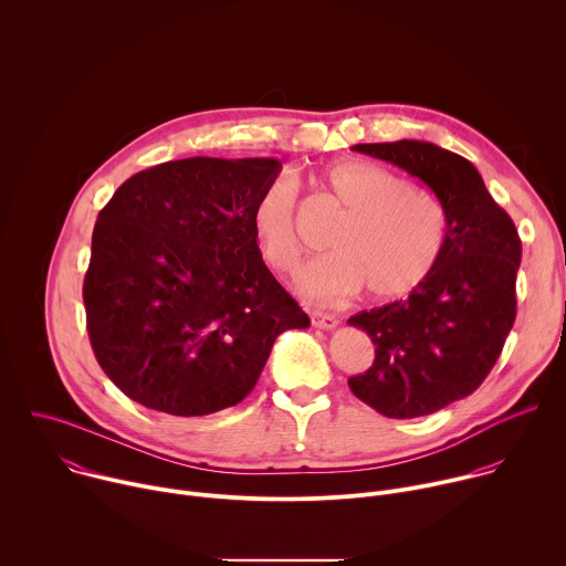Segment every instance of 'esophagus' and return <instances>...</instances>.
Returning <instances> with one entry per match:
<instances>
[{
  "label": "esophagus",
  "instance_id": "esophagus-1",
  "mask_svg": "<svg viewBox=\"0 0 566 566\" xmlns=\"http://www.w3.org/2000/svg\"><path fill=\"white\" fill-rule=\"evenodd\" d=\"M311 322H313V327H317V329H336L338 325H340V319L334 315V313H319V311H313L311 313Z\"/></svg>",
  "mask_w": 566,
  "mask_h": 566
}]
</instances>
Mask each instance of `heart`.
I'll use <instances>...</instances> for the list:
<instances>
[{"label": "heart", "mask_w": 566, "mask_h": 566, "mask_svg": "<svg viewBox=\"0 0 566 566\" xmlns=\"http://www.w3.org/2000/svg\"><path fill=\"white\" fill-rule=\"evenodd\" d=\"M325 186L347 208L332 237L329 255L295 273L308 300H340L363 286L376 300H396L419 289L441 264L450 241L446 206L428 190L406 186L369 160H340L325 170ZM295 179H271L258 195L251 223L271 266L293 269L302 255L295 228Z\"/></svg>", "instance_id": "heart-1"}]
</instances>
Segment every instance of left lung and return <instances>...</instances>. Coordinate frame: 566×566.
I'll list each match as a JSON object with an SVG mask.
<instances>
[{
    "label": "left lung",
    "mask_w": 566,
    "mask_h": 566,
    "mask_svg": "<svg viewBox=\"0 0 566 566\" xmlns=\"http://www.w3.org/2000/svg\"><path fill=\"white\" fill-rule=\"evenodd\" d=\"M352 149L417 177L450 217L439 269L408 297L347 319L376 347L352 391L382 417H428L472 394L497 363L515 322L522 241L468 158L410 138Z\"/></svg>",
    "instance_id": "left-lung-1"
}]
</instances>
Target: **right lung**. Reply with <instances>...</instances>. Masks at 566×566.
I'll return each instance as SVG.
<instances>
[{
	"instance_id": "right-lung-1",
	"label": "right lung",
	"mask_w": 566,
	"mask_h": 566,
	"mask_svg": "<svg viewBox=\"0 0 566 566\" xmlns=\"http://www.w3.org/2000/svg\"><path fill=\"white\" fill-rule=\"evenodd\" d=\"M277 158L192 156L127 179L101 210L83 297L94 354L140 406L206 417L255 387L308 315L266 269L251 212Z\"/></svg>"
}]
</instances>
